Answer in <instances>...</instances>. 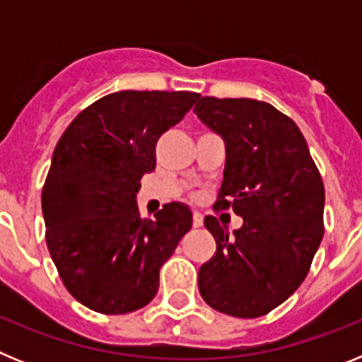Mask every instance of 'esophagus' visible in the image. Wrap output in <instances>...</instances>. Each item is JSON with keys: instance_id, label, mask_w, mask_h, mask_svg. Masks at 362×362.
I'll use <instances>...</instances> for the list:
<instances>
[{"instance_id": "obj_1", "label": "esophagus", "mask_w": 362, "mask_h": 362, "mask_svg": "<svg viewBox=\"0 0 362 362\" xmlns=\"http://www.w3.org/2000/svg\"><path fill=\"white\" fill-rule=\"evenodd\" d=\"M194 228H199V226H203V216H201L199 212H194Z\"/></svg>"}]
</instances>
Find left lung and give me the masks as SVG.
Here are the masks:
<instances>
[{
	"instance_id": "left-lung-1",
	"label": "left lung",
	"mask_w": 362,
	"mask_h": 362,
	"mask_svg": "<svg viewBox=\"0 0 362 362\" xmlns=\"http://www.w3.org/2000/svg\"><path fill=\"white\" fill-rule=\"evenodd\" d=\"M194 112L225 141L214 209L243 217L233 235L204 217L217 250L199 268V293L221 313L261 317L308 274L325 233V185L299 127L270 103L206 95Z\"/></svg>"
}]
</instances>
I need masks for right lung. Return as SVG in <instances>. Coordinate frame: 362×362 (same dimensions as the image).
Masks as SVG:
<instances>
[{
    "label": "right lung",
    "instance_id": "obj_1",
    "mask_svg": "<svg viewBox=\"0 0 362 362\" xmlns=\"http://www.w3.org/2000/svg\"><path fill=\"white\" fill-rule=\"evenodd\" d=\"M196 92L121 90L98 99L63 132L41 194L47 246L65 288L107 315L156 297L159 270L192 228L187 204L141 219L136 194L156 168V143Z\"/></svg>",
    "mask_w": 362,
    "mask_h": 362
}]
</instances>
